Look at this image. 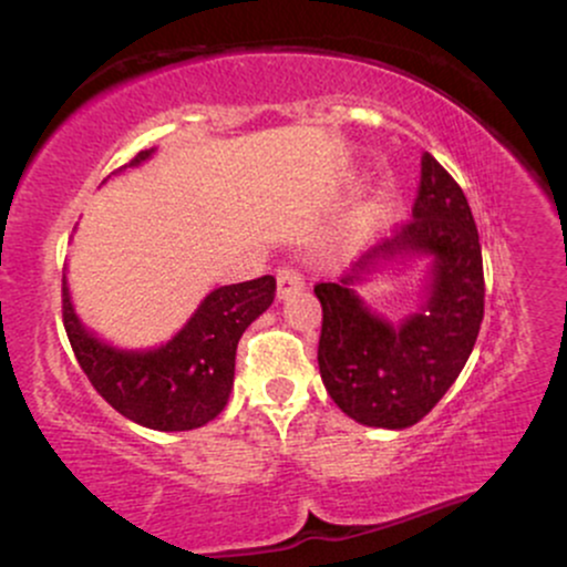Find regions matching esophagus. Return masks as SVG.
Segmentation results:
<instances>
[{"instance_id": "obj_1", "label": "esophagus", "mask_w": 567, "mask_h": 567, "mask_svg": "<svg viewBox=\"0 0 567 567\" xmlns=\"http://www.w3.org/2000/svg\"><path fill=\"white\" fill-rule=\"evenodd\" d=\"M303 288V275L296 269V266H282L277 275V296L288 298L292 292Z\"/></svg>"}]
</instances>
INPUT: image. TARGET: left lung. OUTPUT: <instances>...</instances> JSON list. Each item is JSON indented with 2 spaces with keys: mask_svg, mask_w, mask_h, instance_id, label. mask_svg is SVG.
Instances as JSON below:
<instances>
[{
  "mask_svg": "<svg viewBox=\"0 0 567 567\" xmlns=\"http://www.w3.org/2000/svg\"><path fill=\"white\" fill-rule=\"evenodd\" d=\"M400 249L434 255L435 271L422 315L394 329L370 316L350 285L375 257ZM315 292L322 303L317 362L336 405L365 426L419 424L464 370L485 315L483 247L453 175L424 152L413 218L341 282H317Z\"/></svg>",
  "mask_w": 567,
  "mask_h": 567,
  "instance_id": "left-lung-1",
  "label": "left lung"
}]
</instances>
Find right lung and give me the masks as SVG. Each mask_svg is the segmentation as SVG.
<instances>
[{"label": "right lung", "instance_id": "add662e5", "mask_svg": "<svg viewBox=\"0 0 567 567\" xmlns=\"http://www.w3.org/2000/svg\"><path fill=\"white\" fill-rule=\"evenodd\" d=\"M148 154L138 152L122 167L138 165ZM275 292L271 275L226 285L202 301L171 343L152 351H116L82 328L63 279V328L84 375L116 413L157 432H186L205 426L226 408L239 338L269 309Z\"/></svg>", "mask_w": 567, "mask_h": 567}]
</instances>
